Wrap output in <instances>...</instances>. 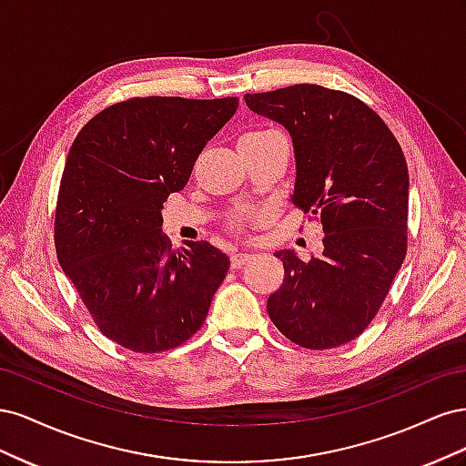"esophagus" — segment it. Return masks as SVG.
I'll list each match as a JSON object with an SVG mask.
<instances>
[{"mask_svg": "<svg viewBox=\"0 0 466 466\" xmlns=\"http://www.w3.org/2000/svg\"><path fill=\"white\" fill-rule=\"evenodd\" d=\"M252 255H248V252H235V255L231 257V266L233 268H243L248 260H250Z\"/></svg>", "mask_w": 466, "mask_h": 466, "instance_id": "esophagus-1", "label": "esophagus"}]
</instances>
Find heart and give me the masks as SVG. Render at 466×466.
Here are the masks:
<instances>
[{
    "label": "heart",
    "instance_id": "b5f03b06",
    "mask_svg": "<svg viewBox=\"0 0 466 466\" xmlns=\"http://www.w3.org/2000/svg\"><path fill=\"white\" fill-rule=\"evenodd\" d=\"M279 132L272 130V128H258V130H252V132H247L243 137H241V146L243 144H260V142H266V139H270L274 136H278ZM266 219V214L264 211H255V209H245V211H235V214L229 218V228L235 229V231H245L248 228H252V225H258Z\"/></svg>",
    "mask_w": 466,
    "mask_h": 466
}]
</instances>
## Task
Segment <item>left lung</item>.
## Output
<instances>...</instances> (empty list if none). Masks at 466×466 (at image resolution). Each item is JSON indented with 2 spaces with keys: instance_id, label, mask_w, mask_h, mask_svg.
<instances>
[{
  "instance_id": "1",
  "label": "left lung",
  "mask_w": 466,
  "mask_h": 466,
  "mask_svg": "<svg viewBox=\"0 0 466 466\" xmlns=\"http://www.w3.org/2000/svg\"><path fill=\"white\" fill-rule=\"evenodd\" d=\"M257 115L286 126L298 178L293 206L322 223L324 250H279L284 284L268 315L293 344L329 350L358 338L383 305L408 247V167L397 137L358 96L299 83L247 93Z\"/></svg>"
}]
</instances>
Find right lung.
Here are the masks:
<instances>
[{
	"label": "right lung",
	"instance_id": "obj_1",
	"mask_svg": "<svg viewBox=\"0 0 466 466\" xmlns=\"http://www.w3.org/2000/svg\"><path fill=\"white\" fill-rule=\"evenodd\" d=\"M237 105V96H134L95 115L67 153L56 255L98 330L126 350L185 344L229 270L228 255L206 241L173 250L161 208L187 187Z\"/></svg>",
	"mask_w": 466,
	"mask_h": 466
}]
</instances>
